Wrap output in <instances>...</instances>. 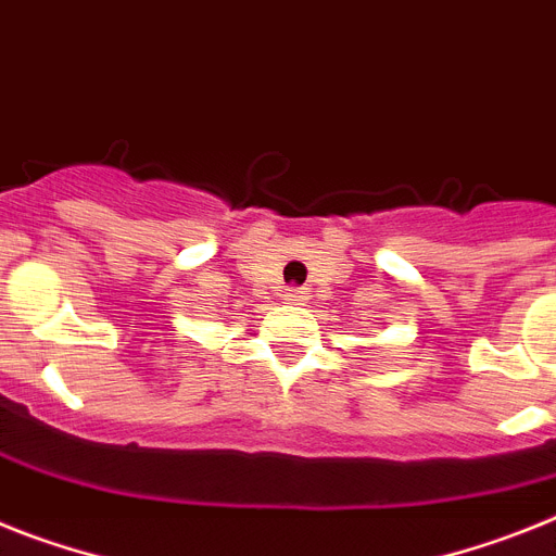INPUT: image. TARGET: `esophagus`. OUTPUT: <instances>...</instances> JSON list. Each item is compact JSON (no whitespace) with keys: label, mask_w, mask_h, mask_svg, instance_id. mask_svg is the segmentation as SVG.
Listing matches in <instances>:
<instances>
[{"label":"esophagus","mask_w":556,"mask_h":556,"mask_svg":"<svg viewBox=\"0 0 556 556\" xmlns=\"http://www.w3.org/2000/svg\"><path fill=\"white\" fill-rule=\"evenodd\" d=\"M286 300L293 302V305H302V302H305V291H300V288H288Z\"/></svg>","instance_id":"34e87169"}]
</instances>
